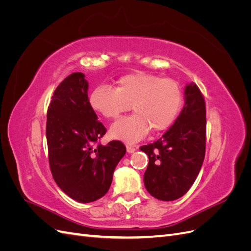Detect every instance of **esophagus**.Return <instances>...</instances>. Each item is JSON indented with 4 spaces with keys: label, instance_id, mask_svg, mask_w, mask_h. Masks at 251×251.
I'll list each match as a JSON object with an SVG mask.
<instances>
[{
    "label": "esophagus",
    "instance_id": "34e87169",
    "mask_svg": "<svg viewBox=\"0 0 251 251\" xmlns=\"http://www.w3.org/2000/svg\"><path fill=\"white\" fill-rule=\"evenodd\" d=\"M135 147L134 146H132V144H126V151L128 154H132V153H134L135 151Z\"/></svg>",
    "mask_w": 251,
    "mask_h": 251
}]
</instances>
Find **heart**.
<instances>
[{
  "label": "heart",
  "instance_id": "1",
  "mask_svg": "<svg viewBox=\"0 0 251 251\" xmlns=\"http://www.w3.org/2000/svg\"><path fill=\"white\" fill-rule=\"evenodd\" d=\"M91 107L108 119L132 109L134 114L120 118L110 127L111 138L134 143L150 130L154 133L169 128L181 109L183 97L176 81L147 72L124 75L115 89L100 85L91 92Z\"/></svg>",
  "mask_w": 251,
  "mask_h": 251
}]
</instances>
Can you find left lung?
Returning <instances> with one entry per match:
<instances>
[{"label": "left lung", "instance_id": "1", "mask_svg": "<svg viewBox=\"0 0 251 251\" xmlns=\"http://www.w3.org/2000/svg\"><path fill=\"white\" fill-rule=\"evenodd\" d=\"M184 107L157 141L140 148L149 156L143 181L154 198L174 201L185 195L198 176L206 146V108L196 83L186 85Z\"/></svg>", "mask_w": 251, "mask_h": 251}]
</instances>
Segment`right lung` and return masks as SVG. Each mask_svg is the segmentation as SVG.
Here are the masks:
<instances>
[{
    "label": "right lung",
    "mask_w": 251,
    "mask_h": 251,
    "mask_svg": "<svg viewBox=\"0 0 251 251\" xmlns=\"http://www.w3.org/2000/svg\"><path fill=\"white\" fill-rule=\"evenodd\" d=\"M88 89L83 73L66 77L53 93L46 126L53 179L80 203L96 201L108 193L114 170L126 151L118 140L95 146L107 130L91 107Z\"/></svg>",
    "instance_id": "right-lung-1"
}]
</instances>
